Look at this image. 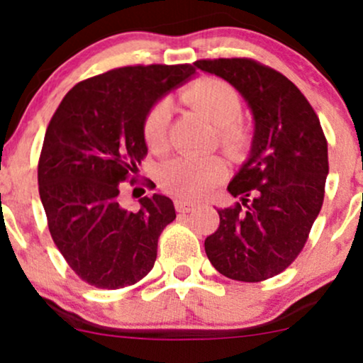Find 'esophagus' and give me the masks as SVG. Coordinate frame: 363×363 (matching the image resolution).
<instances>
[{
    "label": "esophagus",
    "instance_id": "esophagus-1",
    "mask_svg": "<svg viewBox=\"0 0 363 363\" xmlns=\"http://www.w3.org/2000/svg\"><path fill=\"white\" fill-rule=\"evenodd\" d=\"M176 208H177L179 213H191V211H194L198 206L193 205V203L184 201V199H177V201H176Z\"/></svg>",
    "mask_w": 363,
    "mask_h": 363
}]
</instances>
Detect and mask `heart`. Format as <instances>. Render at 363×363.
<instances>
[{"label":"heart","instance_id":"heart-1","mask_svg":"<svg viewBox=\"0 0 363 363\" xmlns=\"http://www.w3.org/2000/svg\"><path fill=\"white\" fill-rule=\"evenodd\" d=\"M182 101L201 112L216 128L220 143L234 147L242 136L235 123L240 114V97L232 85L220 78H201L182 91ZM172 106L169 101H158L148 111L143 123V135L148 147L162 150L167 143V131ZM227 176V167L218 157H176L160 167L158 179L165 191L186 201H198L213 191Z\"/></svg>","mask_w":363,"mask_h":363}]
</instances>
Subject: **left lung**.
Instances as JSON below:
<instances>
[{
  "label": "left lung",
  "mask_w": 363,
  "mask_h": 363,
  "mask_svg": "<svg viewBox=\"0 0 363 363\" xmlns=\"http://www.w3.org/2000/svg\"><path fill=\"white\" fill-rule=\"evenodd\" d=\"M194 66L230 83L254 119L251 152L227 187L240 201L218 210L206 256L232 280H268L295 261L323 206L326 136L302 91L277 69L247 57L199 60Z\"/></svg>",
  "instance_id": "left-lung-1"
}]
</instances>
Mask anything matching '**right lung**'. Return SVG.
<instances>
[{
    "label": "right lung",
    "mask_w": 363,
    "mask_h": 363,
    "mask_svg": "<svg viewBox=\"0 0 363 363\" xmlns=\"http://www.w3.org/2000/svg\"><path fill=\"white\" fill-rule=\"evenodd\" d=\"M194 73L191 65L116 68L74 85L54 112L37 169L40 201L54 244L89 285H135L155 264L158 237L176 218L172 199L145 196L126 210L119 187L148 152V111Z\"/></svg>",
    "instance_id": "add662e5"
}]
</instances>
